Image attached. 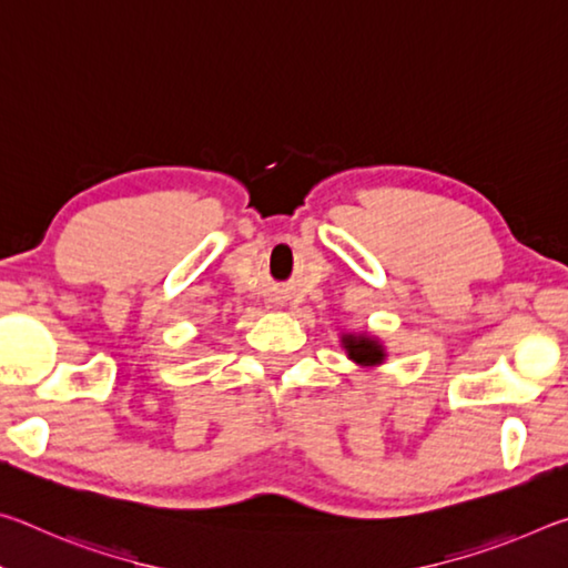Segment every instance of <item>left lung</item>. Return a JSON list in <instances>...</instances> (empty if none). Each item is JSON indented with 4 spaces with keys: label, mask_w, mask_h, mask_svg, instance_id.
Wrapping results in <instances>:
<instances>
[{
    "label": "left lung",
    "mask_w": 568,
    "mask_h": 568,
    "mask_svg": "<svg viewBox=\"0 0 568 568\" xmlns=\"http://www.w3.org/2000/svg\"><path fill=\"white\" fill-rule=\"evenodd\" d=\"M341 348L361 368H378L388 358L386 345L371 333H341Z\"/></svg>",
    "instance_id": "8db88e82"
}]
</instances>
